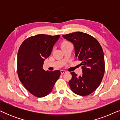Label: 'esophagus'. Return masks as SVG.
<instances>
[{
  "label": "esophagus",
  "instance_id": "34e87169",
  "mask_svg": "<svg viewBox=\"0 0 120 120\" xmlns=\"http://www.w3.org/2000/svg\"><path fill=\"white\" fill-rule=\"evenodd\" d=\"M66 73H67V71H65V70H60V73H61V74H65Z\"/></svg>",
  "mask_w": 120,
  "mask_h": 120
}]
</instances>
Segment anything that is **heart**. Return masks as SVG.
I'll use <instances>...</instances> for the list:
<instances>
[{
  "label": "heart",
  "mask_w": 120,
  "mask_h": 120,
  "mask_svg": "<svg viewBox=\"0 0 120 120\" xmlns=\"http://www.w3.org/2000/svg\"><path fill=\"white\" fill-rule=\"evenodd\" d=\"M69 43H70V42H69L68 41H64V42H62V44H61V47H63V46H64L65 45H67V44H69Z\"/></svg>",
  "instance_id": "obj_1"
}]
</instances>
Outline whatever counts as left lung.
I'll return each mask as SVG.
<instances>
[{
  "label": "left lung",
  "instance_id": "left-lung-1",
  "mask_svg": "<svg viewBox=\"0 0 120 120\" xmlns=\"http://www.w3.org/2000/svg\"><path fill=\"white\" fill-rule=\"evenodd\" d=\"M63 37L74 46L75 56L81 61L82 75L77 76L71 72L69 82L71 91L81 96L89 95L99 86L105 71L103 49L94 38L85 33L77 32L63 35Z\"/></svg>",
  "mask_w": 120,
  "mask_h": 120
}]
</instances>
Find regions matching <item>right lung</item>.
<instances>
[{
	"mask_svg": "<svg viewBox=\"0 0 120 120\" xmlns=\"http://www.w3.org/2000/svg\"><path fill=\"white\" fill-rule=\"evenodd\" d=\"M60 35L38 34L26 39L17 54V73L19 79L31 94L44 97L52 91L60 75L59 70L45 71L44 62L50 56Z\"/></svg>",
	"mask_w": 120,
	"mask_h": 120,
	"instance_id": "obj_1",
	"label": "right lung"
}]
</instances>
